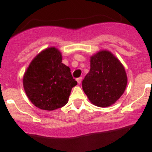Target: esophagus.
I'll return each instance as SVG.
<instances>
[{
	"mask_svg": "<svg viewBox=\"0 0 152 152\" xmlns=\"http://www.w3.org/2000/svg\"><path fill=\"white\" fill-rule=\"evenodd\" d=\"M81 80H82V77H78V78H77V84H80V83H81Z\"/></svg>",
	"mask_w": 152,
	"mask_h": 152,
	"instance_id": "34e87169",
	"label": "esophagus"
}]
</instances>
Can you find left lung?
Listing matches in <instances>:
<instances>
[{
  "label": "left lung",
  "mask_w": 152,
  "mask_h": 152,
  "mask_svg": "<svg viewBox=\"0 0 152 152\" xmlns=\"http://www.w3.org/2000/svg\"><path fill=\"white\" fill-rule=\"evenodd\" d=\"M127 85L126 71L116 56L107 50L91 57V69L82 81L83 91L95 106L107 107L123 94Z\"/></svg>",
  "instance_id": "8db88e82"
}]
</instances>
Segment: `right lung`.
<instances>
[{
    "instance_id": "add662e5",
    "label": "right lung",
    "mask_w": 152,
    "mask_h": 152,
    "mask_svg": "<svg viewBox=\"0 0 152 152\" xmlns=\"http://www.w3.org/2000/svg\"><path fill=\"white\" fill-rule=\"evenodd\" d=\"M61 61L60 51L51 47L37 55L26 69L23 79L24 91L36 107L50 111L68 103L77 82Z\"/></svg>"
}]
</instances>
